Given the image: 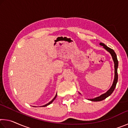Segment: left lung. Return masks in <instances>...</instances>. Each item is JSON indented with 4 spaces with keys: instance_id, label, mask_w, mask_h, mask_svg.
<instances>
[{
    "instance_id": "8db88e82",
    "label": "left lung",
    "mask_w": 128,
    "mask_h": 128,
    "mask_svg": "<svg viewBox=\"0 0 128 128\" xmlns=\"http://www.w3.org/2000/svg\"><path fill=\"white\" fill-rule=\"evenodd\" d=\"M99 44L100 46H103V48H104L106 51H107L108 52H109L112 58V60H113L114 62V82L113 84L111 86V87L108 90L107 92L104 94H102L100 96H99L98 97H96V98H92V99H88V100H91L92 102H99V101H101L103 100L104 99H105L106 98H107V97H108L110 95H111L112 92L114 90V88H116L117 82H118V59H117V56L116 53L114 52V50H112L111 48H110V47H108V46H106V44H104L103 43H100ZM80 94H81L80 92H78Z\"/></svg>"
}]
</instances>
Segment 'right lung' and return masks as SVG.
Here are the masks:
<instances>
[{"label": "right lung", "mask_w": 128, "mask_h": 128, "mask_svg": "<svg viewBox=\"0 0 128 128\" xmlns=\"http://www.w3.org/2000/svg\"><path fill=\"white\" fill-rule=\"evenodd\" d=\"M56 96H57V94H56V95H55V97H54V98H53V99H52V100L51 101H50V102L48 103H47V104H45V105H44V106H40V107H46V106H48L49 104H50L51 103H52V102L54 100H55V98H56Z\"/></svg>", "instance_id": "add662e5"}]
</instances>
